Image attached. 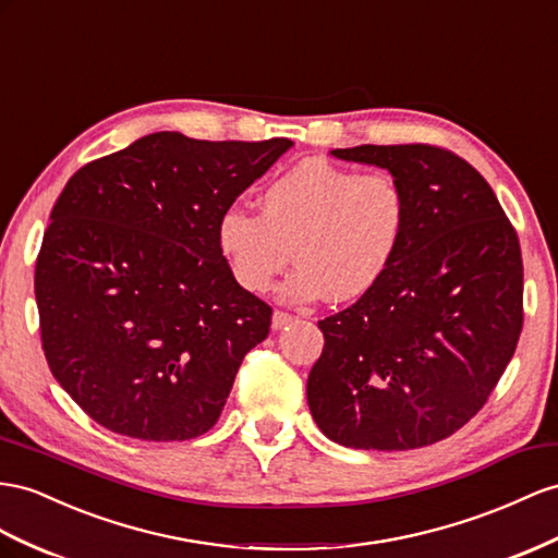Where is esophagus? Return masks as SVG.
Segmentation results:
<instances>
[{"label":"esophagus","instance_id":"34e87169","mask_svg":"<svg viewBox=\"0 0 558 558\" xmlns=\"http://www.w3.org/2000/svg\"><path fill=\"white\" fill-rule=\"evenodd\" d=\"M292 320H294L292 313H288V311H276V313H274V320H270V327H274V330H282V327L290 325Z\"/></svg>","mask_w":558,"mask_h":558}]
</instances>
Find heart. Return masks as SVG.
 Masks as SVG:
<instances>
[{
  "instance_id": "heart-1",
  "label": "heart",
  "mask_w": 558,
  "mask_h": 558,
  "mask_svg": "<svg viewBox=\"0 0 558 558\" xmlns=\"http://www.w3.org/2000/svg\"><path fill=\"white\" fill-rule=\"evenodd\" d=\"M408 195L391 171L304 160L270 181L259 214L240 205L217 219V247L242 290L262 294L299 264L282 294L355 302L389 274L408 228ZM293 252L290 253L289 250Z\"/></svg>"
}]
</instances>
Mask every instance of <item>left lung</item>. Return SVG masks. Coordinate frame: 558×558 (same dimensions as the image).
<instances>
[{
  "instance_id": "left-lung-1",
  "label": "left lung",
  "mask_w": 558,
  "mask_h": 558,
  "mask_svg": "<svg viewBox=\"0 0 558 558\" xmlns=\"http://www.w3.org/2000/svg\"><path fill=\"white\" fill-rule=\"evenodd\" d=\"M332 155L389 169L410 214L384 280L318 320L325 347L306 384L311 415L347 448L432 446L476 415L517 351L519 235L488 181L448 148L405 143Z\"/></svg>"
}]
</instances>
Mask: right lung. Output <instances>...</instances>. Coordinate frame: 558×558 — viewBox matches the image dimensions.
Returning <instances> with one entry per match:
<instances>
[{"label":"right lung","mask_w":558,"mask_h":558,"mask_svg":"<svg viewBox=\"0 0 558 558\" xmlns=\"http://www.w3.org/2000/svg\"><path fill=\"white\" fill-rule=\"evenodd\" d=\"M290 146L157 132L65 183L35 266L41 349L108 432L167 442L217 424L274 316L231 276L217 219Z\"/></svg>","instance_id":"right-lung-1"}]
</instances>
